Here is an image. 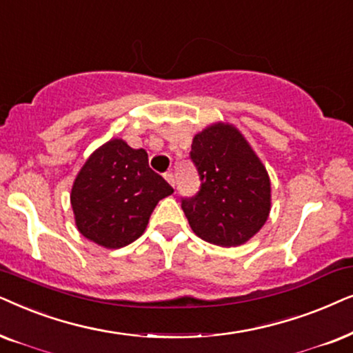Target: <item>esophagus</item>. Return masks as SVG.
<instances>
[{"label":"esophagus","instance_id":"esophagus-1","mask_svg":"<svg viewBox=\"0 0 353 353\" xmlns=\"http://www.w3.org/2000/svg\"><path fill=\"white\" fill-rule=\"evenodd\" d=\"M164 179H166L172 187L176 185V179H174V174H172V172H166V174H164Z\"/></svg>","mask_w":353,"mask_h":353}]
</instances>
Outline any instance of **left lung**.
I'll list each match as a JSON object with an SVG mask.
<instances>
[{"instance_id": "1", "label": "left lung", "mask_w": 353, "mask_h": 353, "mask_svg": "<svg viewBox=\"0 0 353 353\" xmlns=\"http://www.w3.org/2000/svg\"><path fill=\"white\" fill-rule=\"evenodd\" d=\"M190 159L200 190L182 199V210L196 236L221 247H237L266 223L271 182L266 168L232 124L216 122L192 142Z\"/></svg>"}]
</instances>
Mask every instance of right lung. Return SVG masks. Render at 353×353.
Segmentation results:
<instances>
[{"label":"right lung","instance_id":"add662e5","mask_svg":"<svg viewBox=\"0 0 353 353\" xmlns=\"http://www.w3.org/2000/svg\"><path fill=\"white\" fill-rule=\"evenodd\" d=\"M172 192L148 166L143 148L112 139L90 154L75 177L70 192L75 225L98 245L125 247L142 236L154 206Z\"/></svg>","mask_w":353,"mask_h":353}]
</instances>
